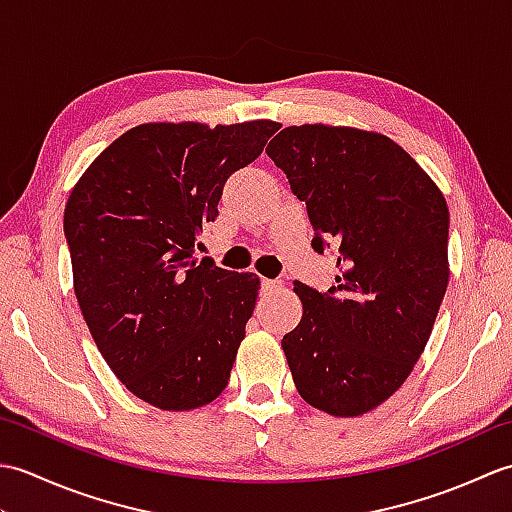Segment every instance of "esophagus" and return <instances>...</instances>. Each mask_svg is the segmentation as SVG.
<instances>
[{"instance_id":"1","label":"esophagus","mask_w":512,"mask_h":512,"mask_svg":"<svg viewBox=\"0 0 512 512\" xmlns=\"http://www.w3.org/2000/svg\"><path fill=\"white\" fill-rule=\"evenodd\" d=\"M262 290L264 292L279 290V281H275V279H262Z\"/></svg>"}]
</instances>
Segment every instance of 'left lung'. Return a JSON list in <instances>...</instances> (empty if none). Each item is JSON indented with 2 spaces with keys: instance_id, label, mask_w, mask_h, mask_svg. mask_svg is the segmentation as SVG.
<instances>
[{
  "instance_id": "1",
  "label": "left lung",
  "mask_w": 512,
  "mask_h": 512,
  "mask_svg": "<svg viewBox=\"0 0 512 512\" xmlns=\"http://www.w3.org/2000/svg\"><path fill=\"white\" fill-rule=\"evenodd\" d=\"M266 154L306 202L312 248L339 250L336 286L295 281L303 317L281 341L301 398L336 418L376 409L427 345L449 284V206L394 140L290 125Z\"/></svg>"
}]
</instances>
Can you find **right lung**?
Listing matches in <instances>:
<instances>
[{
  "label": "right lung",
  "instance_id": "add662e5",
  "mask_svg": "<svg viewBox=\"0 0 512 512\" xmlns=\"http://www.w3.org/2000/svg\"><path fill=\"white\" fill-rule=\"evenodd\" d=\"M279 129L145 123L85 169L65 204L74 295L116 378L140 400L189 411L222 394L259 277L193 257L224 182Z\"/></svg>",
  "mask_w": 512,
  "mask_h": 512
}]
</instances>
